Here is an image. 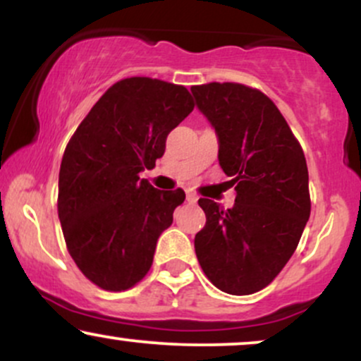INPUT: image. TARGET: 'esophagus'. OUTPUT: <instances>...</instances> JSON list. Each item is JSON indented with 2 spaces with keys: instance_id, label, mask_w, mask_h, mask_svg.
Listing matches in <instances>:
<instances>
[{
  "instance_id": "1",
  "label": "esophagus",
  "mask_w": 361,
  "mask_h": 361,
  "mask_svg": "<svg viewBox=\"0 0 361 361\" xmlns=\"http://www.w3.org/2000/svg\"><path fill=\"white\" fill-rule=\"evenodd\" d=\"M197 200H198L197 193H193L192 190H188V192H186V202H188V204H197Z\"/></svg>"
}]
</instances>
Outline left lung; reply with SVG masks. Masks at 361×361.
Segmentation results:
<instances>
[{
	"label": "left lung",
	"instance_id": "obj_1",
	"mask_svg": "<svg viewBox=\"0 0 361 361\" xmlns=\"http://www.w3.org/2000/svg\"><path fill=\"white\" fill-rule=\"evenodd\" d=\"M219 137V164L235 188L233 209L200 198L205 227L195 252L212 283L231 295L270 285L297 250L310 215L304 151L276 105L239 82L192 86Z\"/></svg>",
	"mask_w": 361,
	"mask_h": 361
}]
</instances>
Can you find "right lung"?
<instances>
[{
    "label": "right lung",
    "mask_w": 361,
    "mask_h": 361,
    "mask_svg": "<svg viewBox=\"0 0 361 361\" xmlns=\"http://www.w3.org/2000/svg\"><path fill=\"white\" fill-rule=\"evenodd\" d=\"M193 106L185 86L126 78L103 93L69 139L57 214L69 255L97 287L122 292L147 275L185 192H161L139 173L156 166L168 134Z\"/></svg>",
    "instance_id": "1"
}]
</instances>
